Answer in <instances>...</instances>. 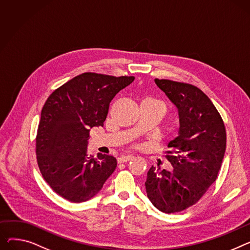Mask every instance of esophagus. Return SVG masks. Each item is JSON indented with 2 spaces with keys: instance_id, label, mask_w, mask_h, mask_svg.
Wrapping results in <instances>:
<instances>
[{
  "instance_id": "1",
  "label": "esophagus",
  "mask_w": 250,
  "mask_h": 250,
  "mask_svg": "<svg viewBox=\"0 0 250 250\" xmlns=\"http://www.w3.org/2000/svg\"><path fill=\"white\" fill-rule=\"evenodd\" d=\"M131 159H134V156H131V155L122 156V157H120V158L118 159V162H119V163H126V162L130 161Z\"/></svg>"
}]
</instances>
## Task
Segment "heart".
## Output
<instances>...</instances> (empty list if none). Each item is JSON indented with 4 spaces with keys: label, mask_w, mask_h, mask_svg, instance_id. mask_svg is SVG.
Returning a JSON list of instances; mask_svg holds the SVG:
<instances>
[{
    "label": "heart",
    "mask_w": 250,
    "mask_h": 250,
    "mask_svg": "<svg viewBox=\"0 0 250 250\" xmlns=\"http://www.w3.org/2000/svg\"><path fill=\"white\" fill-rule=\"evenodd\" d=\"M151 101L154 102V103L159 106V108H160L162 111L165 110V104H164L162 102H160V101H155V99H151Z\"/></svg>",
    "instance_id": "1"
}]
</instances>
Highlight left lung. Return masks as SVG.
I'll return each instance as SVG.
<instances>
[{
	"label": "left lung",
	"instance_id": "obj_1",
	"mask_svg": "<svg viewBox=\"0 0 250 250\" xmlns=\"http://www.w3.org/2000/svg\"><path fill=\"white\" fill-rule=\"evenodd\" d=\"M176 106L178 137L168 144L171 171L152 166L145 183L147 197L164 213L184 210L200 199L217 179L226 148V131L210 98L194 85L155 79Z\"/></svg>",
	"mask_w": 250,
	"mask_h": 250
}]
</instances>
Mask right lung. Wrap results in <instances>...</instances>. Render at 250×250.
Listing matches in <instances>:
<instances>
[{"label":"right lung","instance_id":"1","mask_svg":"<svg viewBox=\"0 0 250 250\" xmlns=\"http://www.w3.org/2000/svg\"><path fill=\"white\" fill-rule=\"evenodd\" d=\"M134 80L83 73L46 101L36 138L37 162L49 186L66 200H89L115 170L114 157L87 154L89 131L104 126L112 98Z\"/></svg>","mask_w":250,"mask_h":250}]
</instances>
